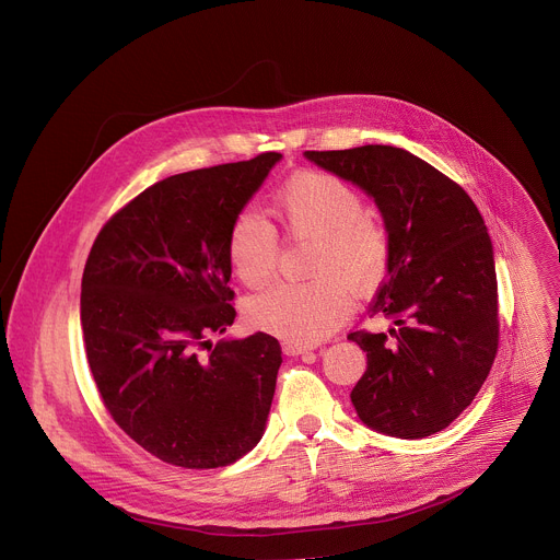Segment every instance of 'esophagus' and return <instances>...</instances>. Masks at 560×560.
<instances>
[{
	"label": "esophagus",
	"instance_id": "obj_1",
	"mask_svg": "<svg viewBox=\"0 0 560 560\" xmlns=\"http://www.w3.org/2000/svg\"><path fill=\"white\" fill-rule=\"evenodd\" d=\"M315 347L311 345H300V342H283V351L288 357H300V354H308Z\"/></svg>",
	"mask_w": 560,
	"mask_h": 560
}]
</instances>
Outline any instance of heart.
<instances>
[{
	"label": "heart",
	"instance_id": "heart-1",
	"mask_svg": "<svg viewBox=\"0 0 560 560\" xmlns=\"http://www.w3.org/2000/svg\"><path fill=\"white\" fill-rule=\"evenodd\" d=\"M275 213L292 235L311 238L302 283H277L247 302L254 327L292 342L327 338L351 311V290L372 288L386 272L388 235L363 213V199L334 174L290 176L277 195ZM226 254L233 275L260 288L277 272L279 243L272 224L254 211L235 218ZM348 282L345 284L343 281Z\"/></svg>",
	"mask_w": 560,
	"mask_h": 560
}]
</instances>
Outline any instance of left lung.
Returning a JSON list of instances; mask_svg holds the SVG:
<instances>
[{"mask_svg":"<svg viewBox=\"0 0 560 560\" xmlns=\"http://www.w3.org/2000/svg\"><path fill=\"white\" fill-rule=\"evenodd\" d=\"M365 190L388 233V275L370 306L386 334L354 331L368 354L351 390L361 422L416 440L450 427L492 368L499 319L497 272L486 222L450 176L393 144L304 152Z\"/></svg>","mask_w":560,"mask_h":560,"instance_id":"obj_1","label":"left lung"}]
</instances>
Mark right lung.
Masks as SVG:
<instances>
[{
	"mask_svg": "<svg viewBox=\"0 0 560 560\" xmlns=\"http://www.w3.org/2000/svg\"><path fill=\"white\" fill-rule=\"evenodd\" d=\"M281 154L167 176L100 231L81 279V327L104 406L156 458L188 469L235 463L262 438L281 345L222 338L229 231Z\"/></svg>",
	"mask_w": 560,
	"mask_h": 560,
	"instance_id": "1",
	"label": "right lung"
}]
</instances>
